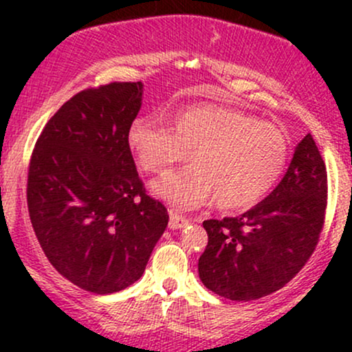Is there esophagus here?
Wrapping results in <instances>:
<instances>
[{
  "label": "esophagus",
  "instance_id": "esophagus-1",
  "mask_svg": "<svg viewBox=\"0 0 352 352\" xmlns=\"http://www.w3.org/2000/svg\"><path fill=\"white\" fill-rule=\"evenodd\" d=\"M168 215H170V220H168V227H170L172 230H177V228H184L185 225L188 223V220L185 217L179 215L177 212H168Z\"/></svg>",
  "mask_w": 352,
  "mask_h": 352
}]
</instances>
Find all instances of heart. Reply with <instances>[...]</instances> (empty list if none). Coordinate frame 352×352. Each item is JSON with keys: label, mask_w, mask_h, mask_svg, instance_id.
I'll return each instance as SVG.
<instances>
[{"label": "heart", "mask_w": 352, "mask_h": 352, "mask_svg": "<svg viewBox=\"0 0 352 352\" xmlns=\"http://www.w3.org/2000/svg\"><path fill=\"white\" fill-rule=\"evenodd\" d=\"M127 144L144 172L162 175L190 157L192 167L153 184V193L177 208L213 199L225 212L256 205L274 187L288 160V137L272 122L233 107L199 104L168 116V129L139 117Z\"/></svg>", "instance_id": "obj_1"}]
</instances>
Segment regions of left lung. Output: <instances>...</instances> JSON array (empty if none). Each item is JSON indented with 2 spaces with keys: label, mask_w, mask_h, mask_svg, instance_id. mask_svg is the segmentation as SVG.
<instances>
[{
  "label": "left lung",
  "mask_w": 352,
  "mask_h": 352,
  "mask_svg": "<svg viewBox=\"0 0 352 352\" xmlns=\"http://www.w3.org/2000/svg\"><path fill=\"white\" fill-rule=\"evenodd\" d=\"M326 200V165L308 134L263 201L240 217L204 221L208 245L199 260L201 283L232 301L260 300L281 289L316 250Z\"/></svg>",
  "instance_id": "left-lung-1"
}]
</instances>
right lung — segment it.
Segmentation results:
<instances>
[{
	"label": "right lung",
	"mask_w": 352,
	"mask_h": 352,
	"mask_svg": "<svg viewBox=\"0 0 352 352\" xmlns=\"http://www.w3.org/2000/svg\"><path fill=\"white\" fill-rule=\"evenodd\" d=\"M142 82L80 91L44 125L28 172V210L51 265L79 288L116 293L142 276L168 223L127 144Z\"/></svg>",
	"instance_id": "1"
}]
</instances>
